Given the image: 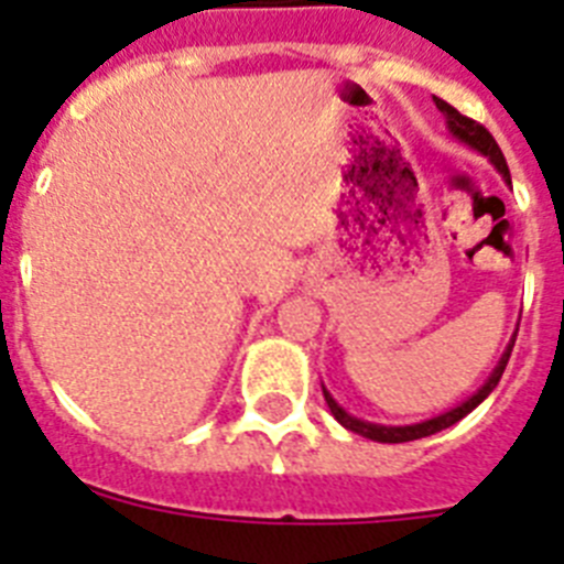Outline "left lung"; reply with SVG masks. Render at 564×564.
<instances>
[{"instance_id":"8db88e82","label":"left lung","mask_w":564,"mask_h":564,"mask_svg":"<svg viewBox=\"0 0 564 564\" xmlns=\"http://www.w3.org/2000/svg\"><path fill=\"white\" fill-rule=\"evenodd\" d=\"M435 107L441 109L443 115H446V127H449V132L455 134L457 141L466 143V147H471V149H477V152H480V154H486L488 161H491L497 166V172H500L502 177H506V183H511V174H508L506 158H502L500 147H497V141H495V138H491V132H488V129L482 127V123L471 121V118H466V115L457 112V109L452 107V104L443 101V98H435ZM514 341H517V333H514V336H511V341H508L506 352H502L500 361H497L495 372L488 376V381L482 383V387L475 392V395L466 398V401H463V403H457L455 410L443 412V415L430 417V421H423V423H412V426H381V423H367V421H361V417H352L350 412H344L341 406H338V403L333 401V395L325 390V387H322V392H325V401H327V406H330L333 417H336V421L341 423L344 430H350V432H356V435L370 437V441H378V443L417 441V437H430V435H435V432L449 430V426H455V423L460 421V417H466L468 412L475 410V406H480V403L486 401L488 395H491V390H495L497 383H500L502 372H506V364H508V358H511V350H514Z\"/></svg>"}]
</instances>
